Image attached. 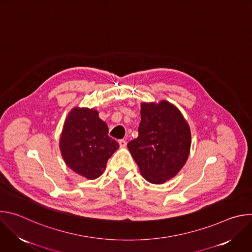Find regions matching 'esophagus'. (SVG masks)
I'll return each instance as SVG.
<instances>
[{"label": "esophagus", "mask_w": 252, "mask_h": 252, "mask_svg": "<svg viewBox=\"0 0 252 252\" xmlns=\"http://www.w3.org/2000/svg\"><path fill=\"white\" fill-rule=\"evenodd\" d=\"M119 143H120V147L121 148H126V141L125 139H120Z\"/></svg>", "instance_id": "34e87169"}]
</instances>
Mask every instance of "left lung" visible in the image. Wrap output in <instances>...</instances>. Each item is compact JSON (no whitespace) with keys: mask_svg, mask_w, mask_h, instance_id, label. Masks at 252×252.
Masks as SVG:
<instances>
[{"mask_svg":"<svg viewBox=\"0 0 252 252\" xmlns=\"http://www.w3.org/2000/svg\"><path fill=\"white\" fill-rule=\"evenodd\" d=\"M138 136L127 148L141 175L152 184H163L182 169L191 145L190 128L172 103L140 104Z\"/></svg>","mask_w":252,"mask_h":252,"instance_id":"left-lung-1","label":"left lung"}]
</instances>
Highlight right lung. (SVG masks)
I'll return each instance as SVG.
<instances>
[{
    "instance_id": "add662e5",
    "label": "right lung",
    "mask_w": 252,
    "mask_h": 252,
    "mask_svg": "<svg viewBox=\"0 0 252 252\" xmlns=\"http://www.w3.org/2000/svg\"><path fill=\"white\" fill-rule=\"evenodd\" d=\"M107 133L109 127L95 110L74 107L65 119L60 139L65 164L88 179L101 175L107 159L120 148Z\"/></svg>"
}]
</instances>
